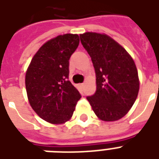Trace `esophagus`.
Masks as SVG:
<instances>
[{"mask_svg": "<svg viewBox=\"0 0 159 159\" xmlns=\"http://www.w3.org/2000/svg\"><path fill=\"white\" fill-rule=\"evenodd\" d=\"M80 87H82V88H84L85 84H84V83H81V84H80Z\"/></svg>", "mask_w": 159, "mask_h": 159, "instance_id": "34e87169", "label": "esophagus"}]
</instances>
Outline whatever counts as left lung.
Returning <instances> with one entry per match:
<instances>
[{
  "label": "left lung",
  "mask_w": 159,
  "mask_h": 159,
  "mask_svg": "<svg viewBox=\"0 0 159 159\" xmlns=\"http://www.w3.org/2000/svg\"><path fill=\"white\" fill-rule=\"evenodd\" d=\"M81 43L92 57L97 91L87 97L99 119L115 121L125 116L139 89L135 63L125 48L106 34H80Z\"/></svg>",
  "instance_id": "obj_1"
}]
</instances>
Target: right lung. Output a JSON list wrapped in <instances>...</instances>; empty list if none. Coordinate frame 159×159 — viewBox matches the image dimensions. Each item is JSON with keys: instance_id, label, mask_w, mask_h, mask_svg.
<instances>
[{"instance_id": "right-lung-1", "label": "right lung", "mask_w": 159, "mask_h": 159, "mask_svg": "<svg viewBox=\"0 0 159 159\" xmlns=\"http://www.w3.org/2000/svg\"><path fill=\"white\" fill-rule=\"evenodd\" d=\"M78 44L77 34L52 39L39 49L26 72L30 104L47 122L62 124L68 120L82 97L68 81L69 59Z\"/></svg>"}]
</instances>
